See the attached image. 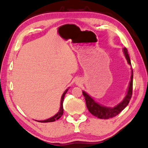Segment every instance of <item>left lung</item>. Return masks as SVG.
<instances>
[{
    "mask_svg": "<svg viewBox=\"0 0 148 148\" xmlns=\"http://www.w3.org/2000/svg\"><path fill=\"white\" fill-rule=\"evenodd\" d=\"M123 53L125 55L126 60H127L128 64L131 66V60L129 54H128V51L127 48L123 49ZM133 71L131 68V80L129 82V85L128 87L127 94L125 97H124L123 101L115 106L114 107H108V106L101 105L98 102H96L88 93L82 90V94H83L84 98H85L86 107L90 114L95 116L101 119H108L113 118L117 116L120 112H121L125 108L127 107L129 104L130 100L131 99L132 92H133Z\"/></svg>",
    "mask_w": 148,
    "mask_h": 148,
    "instance_id": "8db88e82",
    "label": "left lung"
}]
</instances>
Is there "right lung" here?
<instances>
[{
	"label": "right lung",
	"mask_w": 148,
	"mask_h": 148,
	"mask_svg": "<svg viewBox=\"0 0 148 148\" xmlns=\"http://www.w3.org/2000/svg\"><path fill=\"white\" fill-rule=\"evenodd\" d=\"M69 89V88H67V89L65 90L64 92V93L62 94V98H61V102H60V110H59V112L57 113L56 114H55L53 116L49 118V119H47V120H44V121H38L39 123H50V122H54L57 121V120H58L59 119H60L61 117H62V116L63 115V114H64V108H63V103H64V97H65V95L67 92H68V90Z\"/></svg>",
	"instance_id": "1"
}]
</instances>
